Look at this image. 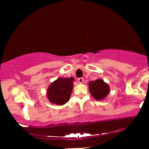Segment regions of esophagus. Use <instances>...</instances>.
I'll use <instances>...</instances> for the list:
<instances>
[{"label": "esophagus", "mask_w": 149, "mask_h": 149, "mask_svg": "<svg viewBox=\"0 0 149 149\" xmlns=\"http://www.w3.org/2000/svg\"><path fill=\"white\" fill-rule=\"evenodd\" d=\"M83 81H84V79H83V78H82V77H81V78L78 79V82L79 83H83Z\"/></svg>", "instance_id": "1"}]
</instances>
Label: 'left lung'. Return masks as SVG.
<instances>
[{
    "instance_id": "8db88e82",
    "label": "left lung",
    "mask_w": 149,
    "mask_h": 149,
    "mask_svg": "<svg viewBox=\"0 0 149 149\" xmlns=\"http://www.w3.org/2000/svg\"><path fill=\"white\" fill-rule=\"evenodd\" d=\"M89 89L91 94L97 100L104 98L107 94H109L110 90L109 85L100 79L90 81L89 83Z\"/></svg>"
}]
</instances>
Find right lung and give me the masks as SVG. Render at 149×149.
I'll return each instance as SVG.
<instances>
[{"label":"right lung","instance_id":"obj_1","mask_svg":"<svg viewBox=\"0 0 149 149\" xmlns=\"http://www.w3.org/2000/svg\"><path fill=\"white\" fill-rule=\"evenodd\" d=\"M74 78H58L49 87L47 97L51 102L58 105L66 104L70 99Z\"/></svg>","mask_w":149,"mask_h":149}]
</instances>
